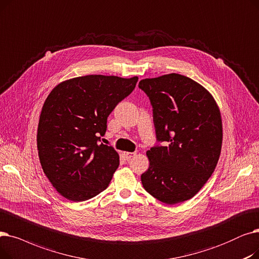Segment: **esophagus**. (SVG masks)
Instances as JSON below:
<instances>
[{
  "label": "esophagus",
  "instance_id": "esophagus-1",
  "mask_svg": "<svg viewBox=\"0 0 259 259\" xmlns=\"http://www.w3.org/2000/svg\"><path fill=\"white\" fill-rule=\"evenodd\" d=\"M135 155H136V153H131V152H123V156H124L125 159H131L132 157H134Z\"/></svg>",
  "mask_w": 259,
  "mask_h": 259
}]
</instances>
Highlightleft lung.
Instances as JSON below:
<instances>
[{
	"mask_svg": "<svg viewBox=\"0 0 259 259\" xmlns=\"http://www.w3.org/2000/svg\"><path fill=\"white\" fill-rule=\"evenodd\" d=\"M139 88L150 98L158 141L146 152L150 166L143 188L156 199L176 204L191 199L217 165L223 121L214 97L202 85L179 73L143 79Z\"/></svg>",
	"mask_w": 259,
	"mask_h": 259,
	"instance_id": "obj_1",
	"label": "left lung"
}]
</instances>
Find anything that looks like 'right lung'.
<instances>
[{
	"label": "right lung",
	"mask_w": 259,
	"mask_h": 259,
	"mask_svg": "<svg viewBox=\"0 0 259 259\" xmlns=\"http://www.w3.org/2000/svg\"><path fill=\"white\" fill-rule=\"evenodd\" d=\"M138 77L89 75L59 83L43 104L36 144L44 174L59 194L84 201L104 191L119 155L103 144L107 117Z\"/></svg>",
	"instance_id": "obj_1"
}]
</instances>
